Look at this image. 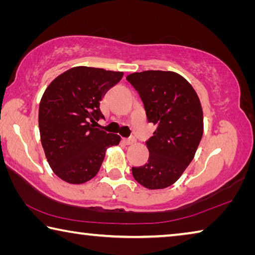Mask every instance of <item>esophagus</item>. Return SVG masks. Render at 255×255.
Listing matches in <instances>:
<instances>
[{
  "instance_id": "esophagus-1",
  "label": "esophagus",
  "mask_w": 255,
  "mask_h": 255,
  "mask_svg": "<svg viewBox=\"0 0 255 255\" xmlns=\"http://www.w3.org/2000/svg\"><path fill=\"white\" fill-rule=\"evenodd\" d=\"M124 141L126 145H132V143L136 141V139L133 137H129V138H126V139H124Z\"/></svg>"
}]
</instances>
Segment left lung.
<instances>
[{
    "mask_svg": "<svg viewBox=\"0 0 255 255\" xmlns=\"http://www.w3.org/2000/svg\"><path fill=\"white\" fill-rule=\"evenodd\" d=\"M142 100L148 123L157 128L146 141L149 158L132 176L148 189L173 185L191 164L203 136V110L191 83L173 71L148 70L127 76Z\"/></svg>",
    "mask_w": 255,
    "mask_h": 255,
    "instance_id": "left-lung-1",
    "label": "left lung"
}]
</instances>
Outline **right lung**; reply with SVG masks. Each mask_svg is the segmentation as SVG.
Here are the masks:
<instances>
[{
  "mask_svg": "<svg viewBox=\"0 0 255 255\" xmlns=\"http://www.w3.org/2000/svg\"><path fill=\"white\" fill-rule=\"evenodd\" d=\"M124 76L91 67H75L50 83L40 101L41 143L53 173L69 184H83L99 172L107 148L120 136L95 125L104 119L100 101Z\"/></svg>",
  "mask_w": 255,
  "mask_h": 255,
  "instance_id": "add662e5",
  "label": "right lung"
}]
</instances>
